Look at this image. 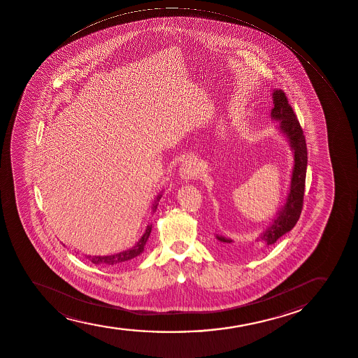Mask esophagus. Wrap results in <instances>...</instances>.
<instances>
[{"instance_id":"34e87169","label":"esophagus","mask_w":358,"mask_h":358,"mask_svg":"<svg viewBox=\"0 0 358 358\" xmlns=\"http://www.w3.org/2000/svg\"><path fill=\"white\" fill-rule=\"evenodd\" d=\"M198 172V164H196V161L192 157L186 159L182 164L180 166V178L182 180L189 181L191 179H194L197 176Z\"/></svg>"}]
</instances>
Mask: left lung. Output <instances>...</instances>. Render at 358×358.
Returning a JSON list of instances; mask_svg holds the SVG:
<instances>
[{"instance_id": "1", "label": "left lung", "mask_w": 358, "mask_h": 358, "mask_svg": "<svg viewBox=\"0 0 358 358\" xmlns=\"http://www.w3.org/2000/svg\"><path fill=\"white\" fill-rule=\"evenodd\" d=\"M272 98L273 108L271 110V120L280 122L278 129L285 135L294 150V167L287 201L283 208L278 210L273 222L260 235L259 240L265 241L266 245H273L280 236L290 231L299 221L303 206L304 184L308 161L303 131L292 107L289 105L287 95L282 90H275L272 93ZM216 238L228 247L233 243V240L224 236L216 235Z\"/></svg>"}]
</instances>
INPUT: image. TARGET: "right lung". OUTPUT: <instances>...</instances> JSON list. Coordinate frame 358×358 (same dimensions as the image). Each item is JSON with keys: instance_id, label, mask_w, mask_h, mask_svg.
I'll list each match as a JSON object with an SVG mask.
<instances>
[{"instance_id": "add662e5", "label": "right lung", "mask_w": 358, "mask_h": 358, "mask_svg": "<svg viewBox=\"0 0 358 358\" xmlns=\"http://www.w3.org/2000/svg\"><path fill=\"white\" fill-rule=\"evenodd\" d=\"M161 194H159L155 201V204L152 206V211H155L157 208V201H160ZM152 224H148L145 228L144 234L142 235V238H140L138 243H135V246H132L131 248H129L127 251L120 252L117 255H86L87 259L90 260L91 263L95 264V265H115V264L124 263V262H128V260L134 259L136 257L142 255L144 251V246L148 241L149 235L152 231Z\"/></svg>"}]
</instances>
